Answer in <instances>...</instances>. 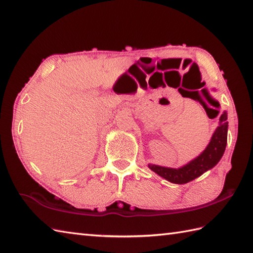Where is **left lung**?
<instances>
[{"label": "left lung", "instance_id": "8db88e82", "mask_svg": "<svg viewBox=\"0 0 253 253\" xmlns=\"http://www.w3.org/2000/svg\"><path fill=\"white\" fill-rule=\"evenodd\" d=\"M192 99H198V96H192ZM206 107V106H204ZM207 110V107H206ZM218 115V111H216V116ZM227 114L224 112L219 118V126L210 141L207 149L199 155L197 159L191 161L190 163L182 166L180 169H166L162 166L149 164L150 169L157 173L166 180L174 184H186L191 181L197 177L202 175L204 171L212 169L215 166L218 161L223 157L225 148L227 143Z\"/></svg>", "mask_w": 253, "mask_h": 253}]
</instances>
